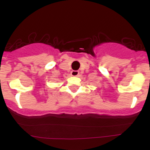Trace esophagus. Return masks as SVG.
I'll use <instances>...</instances> for the list:
<instances>
[{"mask_svg":"<svg viewBox=\"0 0 150 150\" xmlns=\"http://www.w3.org/2000/svg\"><path fill=\"white\" fill-rule=\"evenodd\" d=\"M70 74L72 76H78V75H79V71L72 70V71H71Z\"/></svg>","mask_w":150,"mask_h":150,"instance_id":"esophagus-1","label":"esophagus"}]
</instances>
